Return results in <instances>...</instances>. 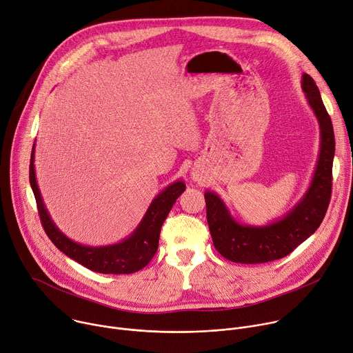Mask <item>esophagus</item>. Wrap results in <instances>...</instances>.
Instances as JSON below:
<instances>
[{"instance_id": "34e87169", "label": "esophagus", "mask_w": 353, "mask_h": 353, "mask_svg": "<svg viewBox=\"0 0 353 353\" xmlns=\"http://www.w3.org/2000/svg\"><path fill=\"white\" fill-rule=\"evenodd\" d=\"M193 179H194V180H196V181H199V180H200V179H199V176H197V174H193Z\"/></svg>"}]
</instances>
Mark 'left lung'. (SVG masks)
Listing matches in <instances>:
<instances>
[{
	"label": "left lung",
	"mask_w": 353,
	"mask_h": 353,
	"mask_svg": "<svg viewBox=\"0 0 353 353\" xmlns=\"http://www.w3.org/2000/svg\"><path fill=\"white\" fill-rule=\"evenodd\" d=\"M301 88L319 125V154L312 180L303 199L268 225L239 223L214 191H205L207 221L215 249L223 258L245 265L281 259L310 238L325 216L332 191L335 137L331 118L311 76L303 74Z\"/></svg>",
	"instance_id": "obj_1"
}]
</instances>
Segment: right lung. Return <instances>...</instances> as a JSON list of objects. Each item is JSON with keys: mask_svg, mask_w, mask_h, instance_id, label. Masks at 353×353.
I'll list each match as a JSON object with an SVG mask.
<instances>
[{"mask_svg": "<svg viewBox=\"0 0 353 353\" xmlns=\"http://www.w3.org/2000/svg\"><path fill=\"white\" fill-rule=\"evenodd\" d=\"M35 143L32 148L29 181L35 194L43 230L54 246L84 268L104 274H130L143 269L154 256L159 246V235L173 204L185 190V184L177 180L168 185L153 199L137 230L118 243L107 246H87L77 243L63 234L52 221L35 174Z\"/></svg>", "mask_w": 353, "mask_h": 353, "instance_id": "right-lung-1", "label": "right lung"}]
</instances>
